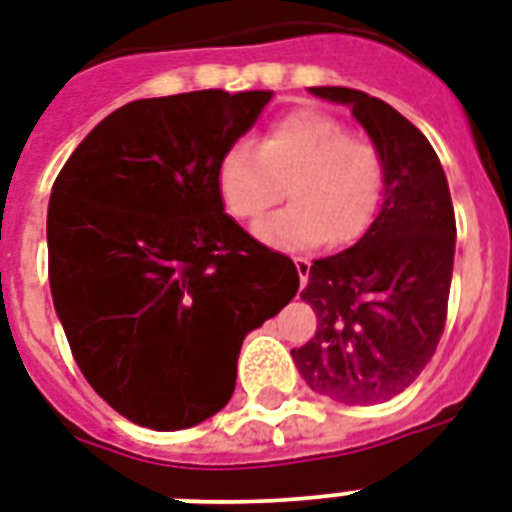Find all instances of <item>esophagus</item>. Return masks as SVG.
Wrapping results in <instances>:
<instances>
[{"label":"esophagus","mask_w":512,"mask_h":512,"mask_svg":"<svg viewBox=\"0 0 512 512\" xmlns=\"http://www.w3.org/2000/svg\"><path fill=\"white\" fill-rule=\"evenodd\" d=\"M293 264H296L298 280H301V288H304L306 282H309V267H312V264H309V259H304V256H296V259H293Z\"/></svg>","instance_id":"34e87169"}]
</instances>
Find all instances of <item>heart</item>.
<instances>
[{"label": "heart", "instance_id": "obj_1", "mask_svg": "<svg viewBox=\"0 0 512 512\" xmlns=\"http://www.w3.org/2000/svg\"><path fill=\"white\" fill-rule=\"evenodd\" d=\"M290 206L261 224L259 237L288 248L325 240L346 245L372 222L383 190V155L362 132H346L335 116L293 110L261 134L256 150L235 145L216 169L224 211L237 222H256L282 200Z\"/></svg>", "mask_w": 512, "mask_h": 512}]
</instances>
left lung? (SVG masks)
Here are the masks:
<instances>
[{"label":"left lung","instance_id":"8db88e82","mask_svg":"<svg viewBox=\"0 0 512 512\" xmlns=\"http://www.w3.org/2000/svg\"><path fill=\"white\" fill-rule=\"evenodd\" d=\"M312 94L351 105L383 155L386 198L359 243L309 267L301 298L317 314V330L290 354L317 394L378 404L402 394L439 346L455 208L439 155L399 110L349 87H312Z\"/></svg>","mask_w":512,"mask_h":512}]
</instances>
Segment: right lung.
Wrapping results in <instances>:
<instances>
[{
  "label": "right lung",
  "mask_w": 512,
  "mask_h": 512,
  "mask_svg": "<svg viewBox=\"0 0 512 512\" xmlns=\"http://www.w3.org/2000/svg\"><path fill=\"white\" fill-rule=\"evenodd\" d=\"M272 92H203L113 110L49 198V288L73 359L105 402L179 431L230 402L253 327L298 290L296 264L224 214L222 155Z\"/></svg>",
  "instance_id": "add662e5"
}]
</instances>
